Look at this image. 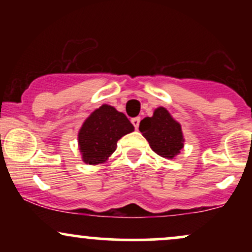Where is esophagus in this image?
<instances>
[{
  "instance_id": "34e87169",
  "label": "esophagus",
  "mask_w": 252,
  "mask_h": 252,
  "mask_svg": "<svg viewBox=\"0 0 252 252\" xmlns=\"http://www.w3.org/2000/svg\"><path fill=\"white\" fill-rule=\"evenodd\" d=\"M140 121H141L140 117H135V118H132V120H131V123L134 124L136 130H137L138 126H140Z\"/></svg>"
}]
</instances>
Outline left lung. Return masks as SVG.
Listing matches in <instances>:
<instances>
[{"label":"left lung","instance_id":"1","mask_svg":"<svg viewBox=\"0 0 252 252\" xmlns=\"http://www.w3.org/2000/svg\"><path fill=\"white\" fill-rule=\"evenodd\" d=\"M140 131L149 142L153 152L164 158L173 160L184 148L185 137L181 124L163 106L156 108L152 117L141 121Z\"/></svg>","mask_w":252,"mask_h":252}]
</instances>
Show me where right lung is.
Segmentation results:
<instances>
[{
  "label": "right lung",
  "mask_w": 252,
  "mask_h": 252,
  "mask_svg": "<svg viewBox=\"0 0 252 252\" xmlns=\"http://www.w3.org/2000/svg\"><path fill=\"white\" fill-rule=\"evenodd\" d=\"M123 112L103 104L92 111L78 131V148L84 163L102 164L109 160L117 148V141L134 131Z\"/></svg>",
  "instance_id": "1"
}]
</instances>
